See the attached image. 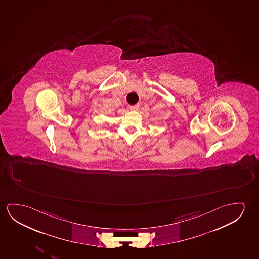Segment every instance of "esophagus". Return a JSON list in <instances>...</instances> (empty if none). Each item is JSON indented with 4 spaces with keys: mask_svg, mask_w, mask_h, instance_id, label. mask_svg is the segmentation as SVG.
<instances>
[{
    "mask_svg": "<svg viewBox=\"0 0 259 259\" xmlns=\"http://www.w3.org/2000/svg\"><path fill=\"white\" fill-rule=\"evenodd\" d=\"M139 104H136L135 106H131V107H130V109H131V110H137V109L139 108Z\"/></svg>",
    "mask_w": 259,
    "mask_h": 259,
    "instance_id": "1",
    "label": "esophagus"
}]
</instances>
